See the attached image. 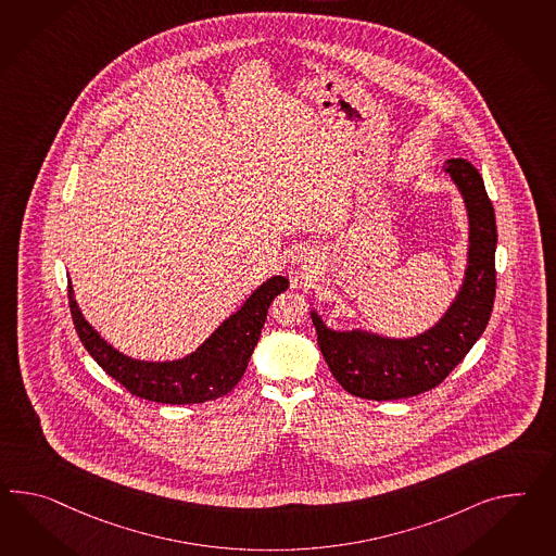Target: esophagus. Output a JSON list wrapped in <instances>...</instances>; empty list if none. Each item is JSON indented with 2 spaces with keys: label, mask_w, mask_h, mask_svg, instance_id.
Wrapping results in <instances>:
<instances>
[{
  "label": "esophagus",
  "mask_w": 556,
  "mask_h": 556,
  "mask_svg": "<svg viewBox=\"0 0 556 556\" xmlns=\"http://www.w3.org/2000/svg\"><path fill=\"white\" fill-rule=\"evenodd\" d=\"M294 257H296V262L304 264V270H306V266H311V264H313V256H311V252H306V250H300L299 256Z\"/></svg>",
  "instance_id": "34e87169"
}]
</instances>
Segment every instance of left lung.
I'll list each match as a JSON object with an SVG mask.
<instances>
[{
    "mask_svg": "<svg viewBox=\"0 0 556 556\" xmlns=\"http://www.w3.org/2000/svg\"><path fill=\"white\" fill-rule=\"evenodd\" d=\"M445 173L462 191L470 217L468 268L442 320L415 339H384L367 330H330L313 316L318 346L344 391L361 399L413 397L442 383L482 337L496 296V215L484 179L466 159H450Z\"/></svg>",
    "mask_w": 556,
    "mask_h": 556,
    "instance_id": "left-lung-1",
    "label": "left lung"
}]
</instances>
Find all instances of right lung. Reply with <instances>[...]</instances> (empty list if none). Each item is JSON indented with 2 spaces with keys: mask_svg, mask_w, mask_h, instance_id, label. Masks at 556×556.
<instances>
[{
  "mask_svg": "<svg viewBox=\"0 0 556 556\" xmlns=\"http://www.w3.org/2000/svg\"><path fill=\"white\" fill-rule=\"evenodd\" d=\"M286 288L288 280L285 276L266 280L195 353L165 363L130 358L100 339L99 332L86 323L80 313L71 282L68 304L74 327L86 351L128 393L155 403L186 405L224 397L238 384L254 353L271 300Z\"/></svg>",
  "mask_w": 556,
  "mask_h": 556,
  "instance_id": "add662e5",
  "label": "right lung"
}]
</instances>
